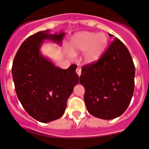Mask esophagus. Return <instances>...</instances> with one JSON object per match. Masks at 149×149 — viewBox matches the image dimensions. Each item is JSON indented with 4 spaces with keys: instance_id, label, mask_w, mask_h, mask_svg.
Returning a JSON list of instances; mask_svg holds the SVG:
<instances>
[{
    "instance_id": "esophagus-1",
    "label": "esophagus",
    "mask_w": 149,
    "mask_h": 149,
    "mask_svg": "<svg viewBox=\"0 0 149 149\" xmlns=\"http://www.w3.org/2000/svg\"><path fill=\"white\" fill-rule=\"evenodd\" d=\"M76 73H77V74L79 75V76H80V75H81V68L78 67V68H76Z\"/></svg>"
}]
</instances>
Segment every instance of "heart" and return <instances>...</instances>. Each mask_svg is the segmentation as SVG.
<instances>
[{
  "mask_svg": "<svg viewBox=\"0 0 149 149\" xmlns=\"http://www.w3.org/2000/svg\"><path fill=\"white\" fill-rule=\"evenodd\" d=\"M108 41L106 33L82 32L75 35L71 38L70 50L72 54L84 52V61L93 63L97 61L105 53Z\"/></svg>",
  "mask_w": 149,
  "mask_h": 149,
  "instance_id": "b5f03b06",
  "label": "heart"
}]
</instances>
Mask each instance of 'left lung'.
<instances>
[{
	"label": "left lung",
	"instance_id": "obj_1",
	"mask_svg": "<svg viewBox=\"0 0 149 149\" xmlns=\"http://www.w3.org/2000/svg\"><path fill=\"white\" fill-rule=\"evenodd\" d=\"M114 39L96 62L82 67L79 78L85 90L84 100L88 112L102 120L123 114L134 91L133 60L125 45Z\"/></svg>",
	"mask_w": 149,
	"mask_h": 149
}]
</instances>
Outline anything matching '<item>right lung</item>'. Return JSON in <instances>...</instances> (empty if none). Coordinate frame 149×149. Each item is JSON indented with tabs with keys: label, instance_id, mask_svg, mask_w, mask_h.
I'll list each match as a JSON object with an SVG mask.
<instances>
[{
	"label": "right lung",
	"instance_id": "obj_1",
	"mask_svg": "<svg viewBox=\"0 0 149 149\" xmlns=\"http://www.w3.org/2000/svg\"><path fill=\"white\" fill-rule=\"evenodd\" d=\"M65 33L40 31L28 37L13 60L12 73L16 94L23 108L35 120L49 123L61 117L73 88L79 83L76 65L63 70L42 56L45 40L60 45Z\"/></svg>",
	"mask_w": 149,
	"mask_h": 149
}]
</instances>
